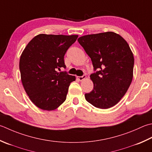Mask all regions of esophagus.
<instances>
[{
    "label": "esophagus",
    "mask_w": 152,
    "mask_h": 152,
    "mask_svg": "<svg viewBox=\"0 0 152 152\" xmlns=\"http://www.w3.org/2000/svg\"><path fill=\"white\" fill-rule=\"evenodd\" d=\"M86 78V75H84L82 76H77V78H78L80 81H82V80H84Z\"/></svg>",
    "instance_id": "34e87169"
}]
</instances>
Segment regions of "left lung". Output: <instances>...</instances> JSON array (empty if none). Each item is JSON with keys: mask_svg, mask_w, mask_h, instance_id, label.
<instances>
[{"mask_svg": "<svg viewBox=\"0 0 152 152\" xmlns=\"http://www.w3.org/2000/svg\"><path fill=\"white\" fill-rule=\"evenodd\" d=\"M91 58L96 73L90 75L94 89L85 94L86 101L105 109L119 102L133 78L134 59L129 44L120 35L107 31L78 39Z\"/></svg>", "mask_w": 152, "mask_h": 152, "instance_id": "1", "label": "left lung"}]
</instances>
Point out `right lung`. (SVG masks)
Masks as SVG:
<instances>
[{
	"instance_id": "add662e5",
	"label": "right lung",
	"mask_w": 152,
	"mask_h": 152,
	"mask_svg": "<svg viewBox=\"0 0 152 152\" xmlns=\"http://www.w3.org/2000/svg\"><path fill=\"white\" fill-rule=\"evenodd\" d=\"M78 35L39 34L29 41L20 59L21 80L32 103L45 111L63 103L76 77L57 69L66 68L64 56Z\"/></svg>"
}]
</instances>
